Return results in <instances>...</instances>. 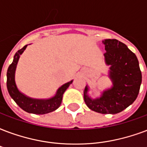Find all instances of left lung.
<instances>
[{
  "mask_svg": "<svg viewBox=\"0 0 147 147\" xmlns=\"http://www.w3.org/2000/svg\"><path fill=\"white\" fill-rule=\"evenodd\" d=\"M102 43L106 51L104 54L105 62L109 65V78L113 86L96 98L88 96L89 88L86 86L84 100L86 106L96 113L116 114L136 100L142 82V74L136 55L125 44L116 39H105Z\"/></svg>",
  "mask_w": 147,
  "mask_h": 147,
  "instance_id": "1",
  "label": "left lung"
}]
</instances>
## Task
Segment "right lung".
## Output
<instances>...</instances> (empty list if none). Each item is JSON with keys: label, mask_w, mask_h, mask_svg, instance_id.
I'll list each match as a JSON object with an SVG mask.
<instances>
[{"label": "right lung", "mask_w": 147, "mask_h": 147, "mask_svg": "<svg viewBox=\"0 0 147 147\" xmlns=\"http://www.w3.org/2000/svg\"><path fill=\"white\" fill-rule=\"evenodd\" d=\"M28 45L24 46L21 49L17 51L14 56L12 63L8 67L7 71V88L9 95L16 102L20 108L27 113L33 114H43L49 113L56 110L61 103L62 96L69 86L72 83L73 80L64 84L61 87L58 88L55 95L49 98H34L24 95L17 87L15 82V71L17 65L20 59V56L26 49Z\"/></svg>", "instance_id": "add662e5"}]
</instances>
